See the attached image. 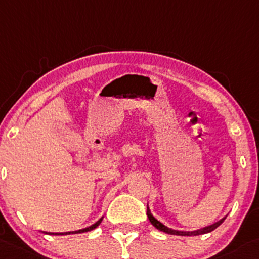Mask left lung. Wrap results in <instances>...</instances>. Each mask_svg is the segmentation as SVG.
<instances>
[{
  "mask_svg": "<svg viewBox=\"0 0 259 259\" xmlns=\"http://www.w3.org/2000/svg\"><path fill=\"white\" fill-rule=\"evenodd\" d=\"M146 214H148L149 220H150L151 225L154 226L155 228H157V230L162 231V232L165 233H168V235H176V236H198V235H205V233H208V232H212L213 230H216L217 227H219L221 223L225 221V219L220 220L219 222L213 223V225L211 226H207V227L205 228H201V230H197V231H192V232H184V231H176V230H171V228H167L166 226L162 225L161 222L157 221L156 219H155L154 216L150 213V209L148 208V212H146Z\"/></svg>",
  "mask_w": 259,
  "mask_h": 259,
  "instance_id": "left-lung-1",
  "label": "left lung"
}]
</instances>
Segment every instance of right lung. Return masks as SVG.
<instances>
[{"instance_id": "obj_1", "label": "right lung", "mask_w": 259, "mask_h": 259, "mask_svg": "<svg viewBox=\"0 0 259 259\" xmlns=\"http://www.w3.org/2000/svg\"><path fill=\"white\" fill-rule=\"evenodd\" d=\"M100 222H102V219H100L99 221H98V222H95L94 225H92L91 227H88V228H84V230H80L79 232H87V231H92V230H94L95 227H98V226L100 225ZM48 233H51V232H48ZM69 233H70V232H69ZM51 235H54V233H51ZM56 235H57V233H56Z\"/></svg>"}]
</instances>
